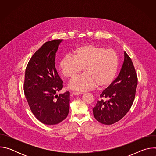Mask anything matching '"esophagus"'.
Segmentation results:
<instances>
[{
  "label": "esophagus",
  "instance_id": "obj_1",
  "mask_svg": "<svg viewBox=\"0 0 156 156\" xmlns=\"http://www.w3.org/2000/svg\"><path fill=\"white\" fill-rule=\"evenodd\" d=\"M83 93H79V92H72V94L75 95V96H78L82 94Z\"/></svg>",
  "mask_w": 156,
  "mask_h": 156
}]
</instances>
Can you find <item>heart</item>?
Masks as SVG:
<instances>
[{
  "mask_svg": "<svg viewBox=\"0 0 156 156\" xmlns=\"http://www.w3.org/2000/svg\"><path fill=\"white\" fill-rule=\"evenodd\" d=\"M119 67V56L114 49L93 44L77 47L73 56L66 55L59 62V69L66 78H75L83 69L84 73L69 85L70 89L80 91L92 90L97 86L101 89L107 87L113 83Z\"/></svg>",
  "mask_w": 156,
  "mask_h": 156,
  "instance_id": "1",
  "label": "heart"
}]
</instances>
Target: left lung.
<instances>
[{
    "mask_svg": "<svg viewBox=\"0 0 156 156\" xmlns=\"http://www.w3.org/2000/svg\"><path fill=\"white\" fill-rule=\"evenodd\" d=\"M138 84L137 75L131 58L124 52V62L118 77L100 95L93 108L94 118L104 125L121 120L130 109Z\"/></svg>",
    "mask_w": 156,
    "mask_h": 156,
    "instance_id": "1",
    "label": "left lung"
}]
</instances>
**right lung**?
Returning <instances> with one entry per match:
<instances>
[{
    "mask_svg": "<svg viewBox=\"0 0 156 156\" xmlns=\"http://www.w3.org/2000/svg\"><path fill=\"white\" fill-rule=\"evenodd\" d=\"M62 39L46 42L30 60L25 75L24 93L34 115L46 125H56L67 117L70 93L55 94L63 81L55 67V54Z\"/></svg>",
    "mask_w": 156,
    "mask_h": 156,
    "instance_id": "obj_1",
    "label": "right lung"
}]
</instances>
